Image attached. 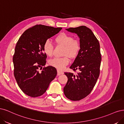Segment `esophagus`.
Returning <instances> with one entry per match:
<instances>
[{
	"mask_svg": "<svg viewBox=\"0 0 124 124\" xmlns=\"http://www.w3.org/2000/svg\"><path fill=\"white\" fill-rule=\"evenodd\" d=\"M64 74V73L63 72V71H60L59 70H57V75H58V76L60 75H62V74Z\"/></svg>",
	"mask_w": 124,
	"mask_h": 124,
	"instance_id": "34e87169",
	"label": "esophagus"
}]
</instances>
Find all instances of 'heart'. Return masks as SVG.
Returning <instances> with one entry per match:
<instances>
[{
	"label": "heart",
	"mask_w": 124,
	"mask_h": 124,
	"mask_svg": "<svg viewBox=\"0 0 124 124\" xmlns=\"http://www.w3.org/2000/svg\"><path fill=\"white\" fill-rule=\"evenodd\" d=\"M55 42L59 45L64 46L62 58H54L48 61L49 65L59 70L64 69L70 63L69 57L71 59L76 58L81 49L80 44L75 39L72 35L65 33L59 35L55 39ZM54 46L49 39H47L43 46V51L46 55L51 57L53 54Z\"/></svg>",
	"instance_id": "obj_1"
}]
</instances>
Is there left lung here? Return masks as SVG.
I'll list each match as a JSON object with an SVG mask.
<instances>
[{"label":"left lung","mask_w":124,"mask_h":124,"mask_svg":"<svg viewBox=\"0 0 124 124\" xmlns=\"http://www.w3.org/2000/svg\"><path fill=\"white\" fill-rule=\"evenodd\" d=\"M66 30L78 35L81 49L70 66L74 71L78 70L77 74L64 73L68 80L63 89L64 93L68 99L78 101L90 94L99 77L101 60L100 45L93 32L86 26Z\"/></svg>","instance_id":"left-lung-1"}]
</instances>
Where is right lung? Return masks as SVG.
I'll return each instance as SVG.
<instances>
[{
	"mask_svg": "<svg viewBox=\"0 0 124 124\" xmlns=\"http://www.w3.org/2000/svg\"><path fill=\"white\" fill-rule=\"evenodd\" d=\"M62 29L37 25L27 29L18 40L13 57L14 75L20 89L28 96L37 97L42 95L56 77L54 67L45 66L47 55L43 51V46L46 40ZM43 67L40 72L38 70Z\"/></svg>",
	"mask_w": 124,
	"mask_h": 124,
	"instance_id": "right-lung-1",
	"label": "right lung"
}]
</instances>
